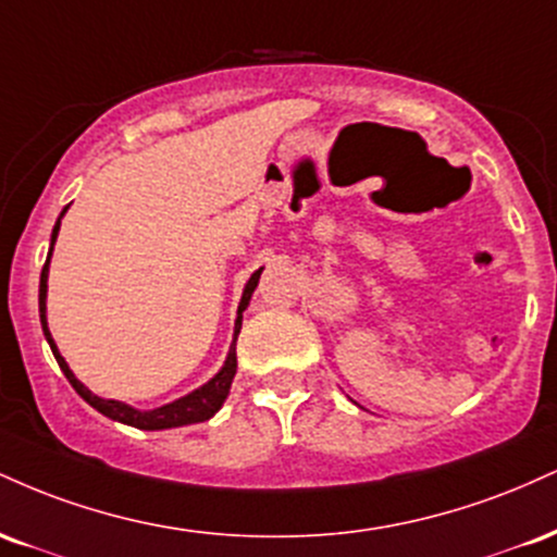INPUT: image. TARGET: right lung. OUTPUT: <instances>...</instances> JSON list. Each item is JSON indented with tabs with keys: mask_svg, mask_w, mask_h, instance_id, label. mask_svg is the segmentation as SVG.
Here are the masks:
<instances>
[{
	"mask_svg": "<svg viewBox=\"0 0 557 557\" xmlns=\"http://www.w3.org/2000/svg\"><path fill=\"white\" fill-rule=\"evenodd\" d=\"M65 212H67V207L62 209V214H65ZM62 214H60V220H62ZM60 220H57V225L52 230V248H54L57 233H60ZM52 248H49V257H52ZM49 257H47V264H44V270H41V283H38V314H41V327H44V335H47L49 348H52L57 363H60V369L67 376V382L75 387V393H78L81 398L88 403V406H94L96 411L104 413V417H110L114 421H123V424L136 426V430H170V426L198 424V421L212 419L214 413L220 411V406H222V403H225L227 393H230V385H233L235 369H238V361H235V343H233V348H230L225 367L220 369V374H216L214 380H209L207 385L194 389V393L185 395V398L170 403V406L154 408V411H136V408L125 406V403L104 400V398H99V395H94L88 387H83L81 382L75 380V374L70 372V367L65 363V359H62V356H60V350H57V345H54L52 335H49V327H47V274H49ZM259 274H261V270L253 272L251 280H248V283H246V290H243V298H240V306H238V319H235V337H238V332H240L243 311H246L248 300H251L253 290H257Z\"/></svg>",
	"mask_w": 557,
	"mask_h": 557,
	"instance_id": "1",
	"label": "right lung"
}]
</instances>
